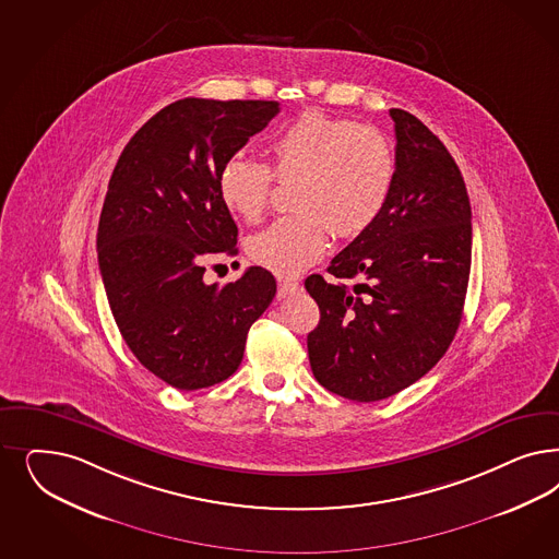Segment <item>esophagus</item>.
Masks as SVG:
<instances>
[{"label": "esophagus", "mask_w": 559, "mask_h": 559, "mask_svg": "<svg viewBox=\"0 0 559 559\" xmlns=\"http://www.w3.org/2000/svg\"><path fill=\"white\" fill-rule=\"evenodd\" d=\"M298 288H300V284L296 280L280 282V298H288L289 294H294Z\"/></svg>", "instance_id": "34e87169"}]
</instances>
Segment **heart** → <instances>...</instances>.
<instances>
[{
	"label": "heart",
	"mask_w": 559,
	"mask_h": 559,
	"mask_svg": "<svg viewBox=\"0 0 559 559\" xmlns=\"http://www.w3.org/2000/svg\"><path fill=\"white\" fill-rule=\"evenodd\" d=\"M267 164L233 156L222 166V203L245 222H257L270 205L275 179L294 182L292 216L252 236V261L280 275H296L317 263L333 235L358 236L380 216L395 180L391 142L370 126L307 110L270 142Z\"/></svg>",
	"instance_id": "1"
}]
</instances>
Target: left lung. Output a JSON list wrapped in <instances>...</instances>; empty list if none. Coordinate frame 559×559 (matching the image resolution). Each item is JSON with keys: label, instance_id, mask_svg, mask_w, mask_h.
Instances as JSON below:
<instances>
[{"label": "left lung", "instance_id": "1", "mask_svg": "<svg viewBox=\"0 0 559 559\" xmlns=\"http://www.w3.org/2000/svg\"><path fill=\"white\" fill-rule=\"evenodd\" d=\"M389 112L396 138L391 195L331 261V280L314 273L305 282L321 310L307 340L312 374L358 403L407 389L447 354L471 271V205L459 166L412 112Z\"/></svg>", "mask_w": 559, "mask_h": 559}]
</instances>
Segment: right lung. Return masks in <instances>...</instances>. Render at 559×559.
Segmentation results:
<instances>
[{
    "mask_svg": "<svg viewBox=\"0 0 559 559\" xmlns=\"http://www.w3.org/2000/svg\"><path fill=\"white\" fill-rule=\"evenodd\" d=\"M277 112L275 100L182 98L129 140L108 180L96 235L108 307L133 356L179 391L233 377L275 296L263 267L217 286L203 261L236 254L217 177Z\"/></svg>",
    "mask_w": 559,
    "mask_h": 559,
    "instance_id": "1",
    "label": "right lung"
}]
</instances>
